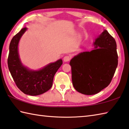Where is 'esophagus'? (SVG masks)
Returning a JSON list of instances; mask_svg holds the SVG:
<instances>
[{
	"label": "esophagus",
	"mask_w": 129,
	"mask_h": 129,
	"mask_svg": "<svg viewBox=\"0 0 129 129\" xmlns=\"http://www.w3.org/2000/svg\"><path fill=\"white\" fill-rule=\"evenodd\" d=\"M70 59H71V56L67 55V56H65L64 57V58H63V60H64V61H65V62H68L69 61Z\"/></svg>",
	"instance_id": "34e87169"
}]
</instances>
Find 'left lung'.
<instances>
[{"label": "left lung", "instance_id": "8db88e82", "mask_svg": "<svg viewBox=\"0 0 129 129\" xmlns=\"http://www.w3.org/2000/svg\"><path fill=\"white\" fill-rule=\"evenodd\" d=\"M94 49L70 60L72 82L76 91L91 95L110 84L118 64L115 40L106 30L95 39Z\"/></svg>", "mask_w": 129, "mask_h": 129}]
</instances>
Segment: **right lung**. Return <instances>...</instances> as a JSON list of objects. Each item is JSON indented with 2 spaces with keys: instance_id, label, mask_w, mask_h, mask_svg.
I'll use <instances>...</instances> for the list:
<instances>
[{
  "instance_id": "add662e5",
  "label": "right lung",
  "mask_w": 129,
  "mask_h": 129,
  "mask_svg": "<svg viewBox=\"0 0 129 129\" xmlns=\"http://www.w3.org/2000/svg\"><path fill=\"white\" fill-rule=\"evenodd\" d=\"M27 30L24 28L11 40L8 65L10 73L18 88L24 94L31 96L41 95L50 89L54 76L62 64V59L50 63L38 70L29 69L21 62L18 45L22 35Z\"/></svg>"
}]
</instances>
